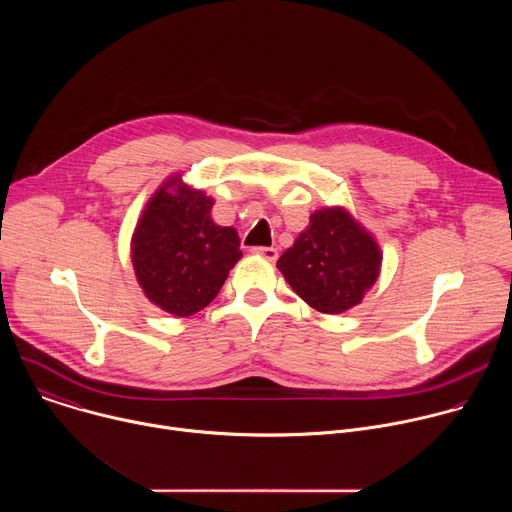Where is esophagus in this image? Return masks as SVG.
Wrapping results in <instances>:
<instances>
[{"label": "esophagus", "mask_w": 512, "mask_h": 512, "mask_svg": "<svg viewBox=\"0 0 512 512\" xmlns=\"http://www.w3.org/2000/svg\"><path fill=\"white\" fill-rule=\"evenodd\" d=\"M255 255H259V257H263V259H267V261H275L277 257H279V253H277V249H273V247H253L251 249Z\"/></svg>", "instance_id": "34e87169"}]
</instances>
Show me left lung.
Masks as SVG:
<instances>
[{
    "label": "left lung",
    "mask_w": 512,
    "mask_h": 512,
    "mask_svg": "<svg viewBox=\"0 0 512 512\" xmlns=\"http://www.w3.org/2000/svg\"><path fill=\"white\" fill-rule=\"evenodd\" d=\"M383 251L344 206L310 214V225L277 261L291 289L322 314H342L375 285Z\"/></svg>",
    "instance_id": "1"
}]
</instances>
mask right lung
Segmentation results:
<instances>
[{
  "instance_id": "1",
  "label": "right lung",
  "mask_w": 512,
  "mask_h": 512,
  "mask_svg": "<svg viewBox=\"0 0 512 512\" xmlns=\"http://www.w3.org/2000/svg\"><path fill=\"white\" fill-rule=\"evenodd\" d=\"M214 198L168 176L141 210L131 235V263L145 298L172 316H192L221 291L243 257L233 227L212 221Z\"/></svg>"
}]
</instances>
